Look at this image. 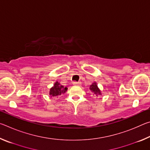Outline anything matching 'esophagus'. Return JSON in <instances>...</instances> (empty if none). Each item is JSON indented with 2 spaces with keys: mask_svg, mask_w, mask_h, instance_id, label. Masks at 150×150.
<instances>
[{
  "mask_svg": "<svg viewBox=\"0 0 150 150\" xmlns=\"http://www.w3.org/2000/svg\"><path fill=\"white\" fill-rule=\"evenodd\" d=\"M73 85L75 86H81V83L80 82V81H78V82H76V81H75V82L73 83Z\"/></svg>",
  "mask_w": 150,
  "mask_h": 150,
  "instance_id": "1",
  "label": "esophagus"
}]
</instances>
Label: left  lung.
<instances>
[{
  "label": "left lung",
  "instance_id": "left-lung-1",
  "mask_svg": "<svg viewBox=\"0 0 150 150\" xmlns=\"http://www.w3.org/2000/svg\"><path fill=\"white\" fill-rule=\"evenodd\" d=\"M89 89L91 90V92H92L94 95H95L96 96L101 95L100 90L98 88L97 85H96V83H95V82L93 83L91 85H90Z\"/></svg>",
  "mask_w": 150,
  "mask_h": 150
}]
</instances>
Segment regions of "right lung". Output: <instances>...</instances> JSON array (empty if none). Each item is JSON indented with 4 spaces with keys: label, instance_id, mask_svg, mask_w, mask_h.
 Instances as JSON below:
<instances>
[{
    "label": "right lung",
    "instance_id": "add662e5",
    "mask_svg": "<svg viewBox=\"0 0 150 150\" xmlns=\"http://www.w3.org/2000/svg\"><path fill=\"white\" fill-rule=\"evenodd\" d=\"M67 90V87H64L63 85H60L59 83L57 81L55 83L54 87L50 88V95L51 96H57L58 95L64 94Z\"/></svg>",
    "mask_w": 150,
    "mask_h": 150
}]
</instances>
